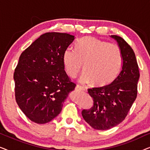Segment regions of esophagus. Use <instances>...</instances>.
Here are the masks:
<instances>
[{
	"label": "esophagus",
	"instance_id": "obj_1",
	"mask_svg": "<svg viewBox=\"0 0 150 150\" xmlns=\"http://www.w3.org/2000/svg\"><path fill=\"white\" fill-rule=\"evenodd\" d=\"M76 90H79V91H85V88L83 87H81V86H80L79 85H77L76 86V88H75Z\"/></svg>",
	"mask_w": 150,
	"mask_h": 150
}]
</instances>
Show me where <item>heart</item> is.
<instances>
[{"label":"heart","instance_id":"1","mask_svg":"<svg viewBox=\"0 0 150 150\" xmlns=\"http://www.w3.org/2000/svg\"><path fill=\"white\" fill-rule=\"evenodd\" d=\"M63 63L67 74L71 78L76 76L83 64L84 73L80 82L104 87L111 83L120 74L122 55L117 45L86 37L76 42L75 51L69 48L65 51Z\"/></svg>","mask_w":150,"mask_h":150}]
</instances>
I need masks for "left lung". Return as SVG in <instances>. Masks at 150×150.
<instances>
[{
    "label": "left lung",
    "mask_w": 150,
    "mask_h": 150,
    "mask_svg": "<svg viewBox=\"0 0 150 150\" xmlns=\"http://www.w3.org/2000/svg\"><path fill=\"white\" fill-rule=\"evenodd\" d=\"M117 42L122 55L120 74L111 83L88 89L93 105L84 109L85 122L96 130H108L124 120L137 96V83L140 76L135 54L130 45L117 35H111Z\"/></svg>",
    "instance_id": "8db88e82"
}]
</instances>
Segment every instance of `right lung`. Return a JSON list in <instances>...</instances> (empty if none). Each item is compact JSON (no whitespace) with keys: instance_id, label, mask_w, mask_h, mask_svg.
<instances>
[{"instance_id":"right-lung-1","label":"right lung","mask_w":150,"mask_h":150,"mask_svg":"<svg viewBox=\"0 0 150 150\" xmlns=\"http://www.w3.org/2000/svg\"><path fill=\"white\" fill-rule=\"evenodd\" d=\"M75 37L46 33L22 53L15 69V97L24 115L37 124L50 122L76 84L65 72L63 55Z\"/></svg>"}]
</instances>
